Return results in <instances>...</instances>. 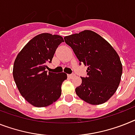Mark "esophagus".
Returning a JSON list of instances; mask_svg holds the SVG:
<instances>
[{
	"mask_svg": "<svg viewBox=\"0 0 135 135\" xmlns=\"http://www.w3.org/2000/svg\"><path fill=\"white\" fill-rule=\"evenodd\" d=\"M67 76H68V78H70V79H71V78H74V77L75 76V75L74 73H73V74H69Z\"/></svg>",
	"mask_w": 135,
	"mask_h": 135,
	"instance_id": "1",
	"label": "esophagus"
}]
</instances>
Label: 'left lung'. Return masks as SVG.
Listing matches in <instances>:
<instances>
[{
    "instance_id": "1",
    "label": "left lung",
    "mask_w": 135,
    "mask_h": 135,
    "mask_svg": "<svg viewBox=\"0 0 135 135\" xmlns=\"http://www.w3.org/2000/svg\"><path fill=\"white\" fill-rule=\"evenodd\" d=\"M80 61L88 66L87 77L75 89L80 99L92 105L105 103L116 92L122 75L119 56L106 40L97 33L84 30L64 37Z\"/></svg>"
}]
</instances>
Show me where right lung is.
Wrapping results in <instances>:
<instances>
[{
    "mask_svg": "<svg viewBox=\"0 0 135 135\" xmlns=\"http://www.w3.org/2000/svg\"><path fill=\"white\" fill-rule=\"evenodd\" d=\"M64 42L62 36L44 33L27 43L14 61L13 76L21 95L36 107H45L56 102L61 95L65 73H47L56 49Z\"/></svg>",
    "mask_w": 135,
    "mask_h": 135,
    "instance_id": "add662e5",
    "label": "right lung"
}]
</instances>
